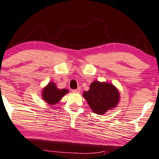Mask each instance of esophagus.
<instances>
[{
	"label": "esophagus",
	"mask_w": 159,
	"mask_h": 159,
	"mask_svg": "<svg viewBox=\"0 0 159 159\" xmlns=\"http://www.w3.org/2000/svg\"><path fill=\"white\" fill-rule=\"evenodd\" d=\"M80 91H81V88L80 87H78L76 89H74L73 92L74 93H80Z\"/></svg>",
	"instance_id": "34e87169"
}]
</instances>
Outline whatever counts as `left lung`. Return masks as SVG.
I'll use <instances>...</instances> for the list:
<instances>
[{"instance_id": "left-lung-1", "label": "left lung", "mask_w": 159, "mask_h": 159, "mask_svg": "<svg viewBox=\"0 0 159 159\" xmlns=\"http://www.w3.org/2000/svg\"><path fill=\"white\" fill-rule=\"evenodd\" d=\"M83 95L92 110L99 115L116 107L119 101V93L113 85L99 81L93 82L89 90L84 92Z\"/></svg>"}]
</instances>
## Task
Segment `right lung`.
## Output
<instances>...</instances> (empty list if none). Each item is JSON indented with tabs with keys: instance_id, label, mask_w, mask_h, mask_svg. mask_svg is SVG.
Masks as SVG:
<instances>
[{
	"instance_id": "obj_1",
	"label": "right lung",
	"mask_w": 159,
	"mask_h": 159,
	"mask_svg": "<svg viewBox=\"0 0 159 159\" xmlns=\"http://www.w3.org/2000/svg\"><path fill=\"white\" fill-rule=\"evenodd\" d=\"M66 93H68L67 89H58L54 83L50 82L43 89L42 97L43 100L47 101L48 104L54 105L55 104H57Z\"/></svg>"
}]
</instances>
